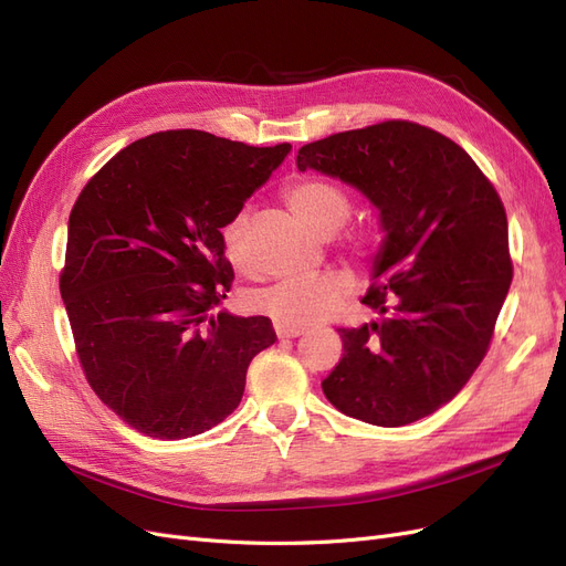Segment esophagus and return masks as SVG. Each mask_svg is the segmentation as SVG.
Wrapping results in <instances>:
<instances>
[{
	"label": "esophagus",
	"mask_w": 566,
	"mask_h": 566,
	"mask_svg": "<svg viewBox=\"0 0 566 566\" xmlns=\"http://www.w3.org/2000/svg\"><path fill=\"white\" fill-rule=\"evenodd\" d=\"M273 328H276L279 339H293L304 335V328H287V325H281V323H273Z\"/></svg>",
	"instance_id": "34e87169"
}]
</instances>
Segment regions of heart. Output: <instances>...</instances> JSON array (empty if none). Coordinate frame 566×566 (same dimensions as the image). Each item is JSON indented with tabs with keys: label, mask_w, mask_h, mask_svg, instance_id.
<instances>
[{
	"label": "heart",
	"mask_w": 566,
	"mask_h": 566,
	"mask_svg": "<svg viewBox=\"0 0 566 566\" xmlns=\"http://www.w3.org/2000/svg\"><path fill=\"white\" fill-rule=\"evenodd\" d=\"M287 208L316 233L331 235L339 229V245L352 260L370 262L378 252V233L366 224H345L352 214V196L345 186L328 177L304 175L290 181L283 191ZM248 217L238 212L221 229V248H224L231 266L245 271L250 266L245 250ZM354 283L345 273H323V276H297L254 290L248 297L254 312L269 316L273 323L287 328H310V325L331 318L337 306L349 300Z\"/></svg>",
	"instance_id": "heart-1"
}]
</instances>
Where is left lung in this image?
<instances>
[{
  "label": "left lung",
  "instance_id": "8db88e82",
  "mask_svg": "<svg viewBox=\"0 0 566 566\" xmlns=\"http://www.w3.org/2000/svg\"><path fill=\"white\" fill-rule=\"evenodd\" d=\"M297 167L364 191L387 231L361 300L380 318L337 328L342 358L323 394L342 413L380 427L432 416L484 361L510 290L499 191L449 136L410 119L306 144Z\"/></svg>",
  "mask_w": 566,
  "mask_h": 566
}]
</instances>
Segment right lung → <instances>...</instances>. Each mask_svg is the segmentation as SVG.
Here are the masks:
<instances>
[{"mask_svg":"<svg viewBox=\"0 0 566 566\" xmlns=\"http://www.w3.org/2000/svg\"><path fill=\"white\" fill-rule=\"evenodd\" d=\"M200 129L150 134L82 188L67 221L61 297L96 397L153 439L231 416L266 316L214 312L233 283L221 229L290 153Z\"/></svg>","mask_w":566,"mask_h":566,"instance_id":"right-lung-1","label":"right lung"}]
</instances>
